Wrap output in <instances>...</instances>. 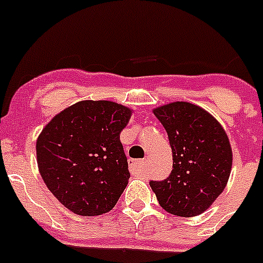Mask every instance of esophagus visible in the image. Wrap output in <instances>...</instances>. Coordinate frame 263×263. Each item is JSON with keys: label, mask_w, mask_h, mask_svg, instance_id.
Here are the masks:
<instances>
[{"label": "esophagus", "mask_w": 263, "mask_h": 263, "mask_svg": "<svg viewBox=\"0 0 263 263\" xmlns=\"http://www.w3.org/2000/svg\"><path fill=\"white\" fill-rule=\"evenodd\" d=\"M129 167H130V171H132V173H139V171H141L142 167H143V160H142V159H137V160L130 159Z\"/></svg>", "instance_id": "1"}]
</instances>
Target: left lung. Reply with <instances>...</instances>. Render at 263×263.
<instances>
[{
	"mask_svg": "<svg viewBox=\"0 0 263 263\" xmlns=\"http://www.w3.org/2000/svg\"><path fill=\"white\" fill-rule=\"evenodd\" d=\"M172 148V172L150 181L159 204L172 215L190 218L206 211L227 185L232 150L224 129L210 113L176 102L154 110Z\"/></svg>",
	"mask_w": 263,
	"mask_h": 263,
	"instance_id": "8db88e82",
	"label": "left lung"
}]
</instances>
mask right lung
I'll return each instance as SVG.
<instances>
[{
  "mask_svg": "<svg viewBox=\"0 0 263 263\" xmlns=\"http://www.w3.org/2000/svg\"><path fill=\"white\" fill-rule=\"evenodd\" d=\"M132 110L107 100L76 103L54 116L36 142L40 175L73 213L102 215L115 207L130 173L120 134Z\"/></svg>",
  "mask_w": 263,
  "mask_h": 263,
  "instance_id": "add662e5",
  "label": "right lung"
}]
</instances>
